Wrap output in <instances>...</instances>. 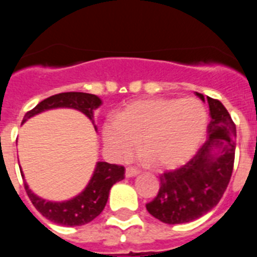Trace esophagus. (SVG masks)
<instances>
[{
	"instance_id": "34e87169",
	"label": "esophagus",
	"mask_w": 257,
	"mask_h": 257,
	"mask_svg": "<svg viewBox=\"0 0 257 257\" xmlns=\"http://www.w3.org/2000/svg\"><path fill=\"white\" fill-rule=\"evenodd\" d=\"M138 174H140V171H138L137 169H133V167H128V169L125 170L126 177H134V176H137Z\"/></svg>"
}]
</instances>
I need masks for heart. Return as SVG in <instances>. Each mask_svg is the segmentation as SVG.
I'll use <instances>...</instances> for the list:
<instances>
[{"label":"heart","mask_w":257,"mask_h":257,"mask_svg":"<svg viewBox=\"0 0 257 257\" xmlns=\"http://www.w3.org/2000/svg\"><path fill=\"white\" fill-rule=\"evenodd\" d=\"M208 128L207 109L196 99H148L125 105L102 126L107 150L119 160L141 152L158 169H174L196 152Z\"/></svg>","instance_id":"b5f03b06"}]
</instances>
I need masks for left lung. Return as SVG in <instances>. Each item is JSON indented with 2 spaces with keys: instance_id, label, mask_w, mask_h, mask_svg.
<instances>
[{
  "instance_id": "obj_1",
  "label": "left lung",
  "mask_w": 257,
  "mask_h": 257,
  "mask_svg": "<svg viewBox=\"0 0 257 257\" xmlns=\"http://www.w3.org/2000/svg\"><path fill=\"white\" fill-rule=\"evenodd\" d=\"M209 104L208 138L196 155L183 167L160 176L157 196L146 204L148 213L167 224H181L203 217L219 203L231 180L236 151V125L218 100Z\"/></svg>"
}]
</instances>
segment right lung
<instances>
[{"label": "right lung", "mask_w": 257, "mask_h": 257, "mask_svg": "<svg viewBox=\"0 0 257 257\" xmlns=\"http://www.w3.org/2000/svg\"><path fill=\"white\" fill-rule=\"evenodd\" d=\"M101 100L96 95L86 92H62L53 95L40 101L33 110L28 111L23 119L25 123L34 115L52 109H74L85 114L92 120L93 111L101 105ZM96 129V125H95ZM21 176L24 177L23 170ZM124 179V167L107 162H97L86 188L78 195L69 200L50 201L40 198L31 191L25 181V190L31 203L47 219L66 227L83 226L95 219L104 210L111 186Z\"/></svg>", "instance_id": "1"}]
</instances>
